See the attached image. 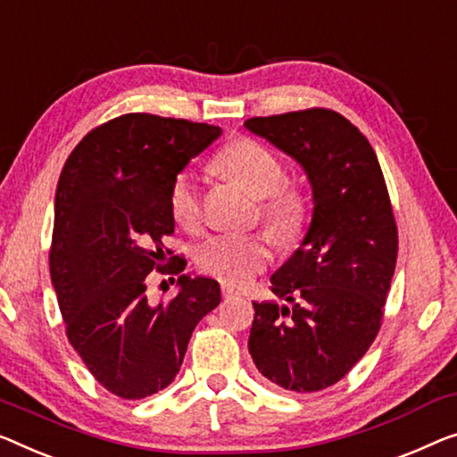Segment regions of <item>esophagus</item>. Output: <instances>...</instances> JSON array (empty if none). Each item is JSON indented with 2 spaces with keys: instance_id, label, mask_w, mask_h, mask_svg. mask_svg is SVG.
<instances>
[{
  "instance_id": "obj_1",
  "label": "esophagus",
  "mask_w": 457,
  "mask_h": 457,
  "mask_svg": "<svg viewBox=\"0 0 457 457\" xmlns=\"http://www.w3.org/2000/svg\"><path fill=\"white\" fill-rule=\"evenodd\" d=\"M221 295L226 297V299H229V297L240 295V291L234 289V287H231V285H228V283H221Z\"/></svg>"
}]
</instances>
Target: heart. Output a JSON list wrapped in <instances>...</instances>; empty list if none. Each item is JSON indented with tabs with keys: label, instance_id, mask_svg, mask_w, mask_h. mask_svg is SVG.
Listing matches in <instances>:
<instances>
[{
	"label": "heart",
	"instance_id": "heart-1",
	"mask_svg": "<svg viewBox=\"0 0 457 457\" xmlns=\"http://www.w3.org/2000/svg\"><path fill=\"white\" fill-rule=\"evenodd\" d=\"M213 168L258 199V217L281 240L294 237L305 220V196L285 182L281 160L252 139H240L221 149ZM170 209L182 228L201 221V193L195 176L180 172L170 187ZM269 262V240L261 234H215L196 248L203 272L228 283H244Z\"/></svg>",
	"mask_w": 457,
	"mask_h": 457
}]
</instances>
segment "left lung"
Listing matches in <instances>:
<instances>
[{"mask_svg":"<svg viewBox=\"0 0 457 457\" xmlns=\"http://www.w3.org/2000/svg\"><path fill=\"white\" fill-rule=\"evenodd\" d=\"M254 135L308 174L314 213L308 234L270 277L287 302H252L248 351L256 370L291 392H318L353 370L376 340L396 269L398 229L378 155L328 108L254 117Z\"/></svg>","mask_w":457,"mask_h":457,"instance_id":"left-lung-1","label":"left lung"}]
</instances>
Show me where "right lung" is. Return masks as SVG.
Returning a JSON list of instances; mask_svg holds the SVG:
<instances>
[{
	"label": "right lung",
	"instance_id": "obj_1",
	"mask_svg": "<svg viewBox=\"0 0 457 457\" xmlns=\"http://www.w3.org/2000/svg\"><path fill=\"white\" fill-rule=\"evenodd\" d=\"M220 127L131 112L81 139L61 170L49 254L65 332L100 386L141 400L180 371L195 326L221 302L220 283L182 275L163 246L174 234L170 187ZM179 277V295L154 304L148 272Z\"/></svg>",
	"mask_w": 457,
	"mask_h": 457
}]
</instances>
